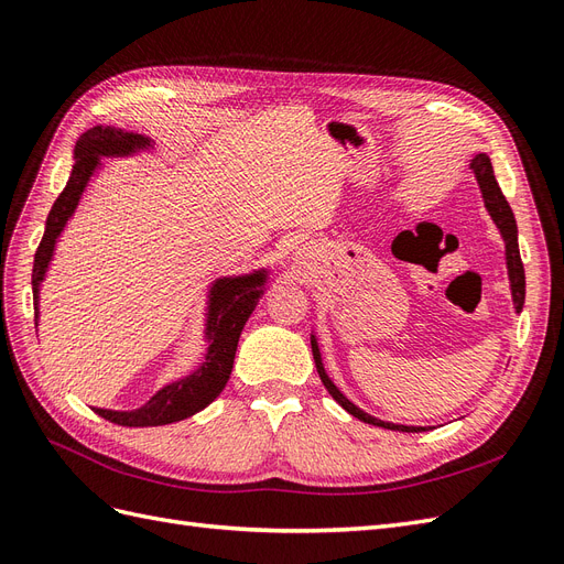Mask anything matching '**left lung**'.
Wrapping results in <instances>:
<instances>
[{"mask_svg": "<svg viewBox=\"0 0 564 564\" xmlns=\"http://www.w3.org/2000/svg\"><path fill=\"white\" fill-rule=\"evenodd\" d=\"M470 171H474V177L478 183L480 196H482V204L487 215L492 217V223L497 225L499 234H501V241H503V256H506V271H508V285H511V297H513V308L516 314L522 312V304H524V269H522V260H520V248H518V225H516V215L508 206L506 196L501 194V187L495 177V169H492V161L485 152H478L474 159H470ZM312 351H314V360H316V370L321 375L323 387L328 389V393L335 398V401L347 410L349 414H354L356 420L372 424V426H381V429H389V431H405V433H420V431H429V426H405V424H393V422H384L379 420V416L368 414L366 410H360L358 405H354L347 395H344L335 381L325 372L323 366V358H321V349H318V337L312 330Z\"/></svg>", "mask_w": 564, "mask_h": 564, "instance_id": "1", "label": "left lung"}]
</instances>
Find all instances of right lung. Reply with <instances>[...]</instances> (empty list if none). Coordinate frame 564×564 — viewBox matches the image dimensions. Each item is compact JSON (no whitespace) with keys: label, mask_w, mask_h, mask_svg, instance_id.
<instances>
[{"label":"right lung","mask_w":564,"mask_h":564,"mask_svg":"<svg viewBox=\"0 0 564 564\" xmlns=\"http://www.w3.org/2000/svg\"><path fill=\"white\" fill-rule=\"evenodd\" d=\"M156 142L148 135L117 129V126H94L86 131L75 148V166L67 177V185L53 204L42 243L34 252L32 267V295H34V325H40V290L46 281L53 256L61 236L77 213L84 192L90 187L102 169V159H133L140 154H154ZM271 269L260 267L248 274L217 276L208 283L204 308V341L206 351L202 362L189 372L163 384L148 403L135 410H105L94 408L102 420L119 426H166L183 422L187 416L208 408L227 387L236 347L243 333V325L256 312L260 297L267 293Z\"/></svg>","instance_id":"add662e5"}]
</instances>
